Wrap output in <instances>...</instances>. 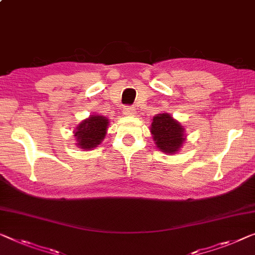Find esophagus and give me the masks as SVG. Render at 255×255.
<instances>
[{
  "instance_id": "1",
  "label": "esophagus",
  "mask_w": 255,
  "mask_h": 255,
  "mask_svg": "<svg viewBox=\"0 0 255 255\" xmlns=\"http://www.w3.org/2000/svg\"><path fill=\"white\" fill-rule=\"evenodd\" d=\"M124 115L125 116H135L136 110H135V108H132V106H125Z\"/></svg>"
}]
</instances>
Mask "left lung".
I'll list each match as a JSON object with an SVG mask.
<instances>
[{
    "instance_id": "8db88e82",
    "label": "left lung",
    "mask_w": 255,
    "mask_h": 255,
    "mask_svg": "<svg viewBox=\"0 0 255 255\" xmlns=\"http://www.w3.org/2000/svg\"><path fill=\"white\" fill-rule=\"evenodd\" d=\"M150 131L157 149L166 154L177 153L187 139L182 124L166 112L153 117Z\"/></svg>"
}]
</instances>
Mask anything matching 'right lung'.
Returning <instances> with one entry per match:
<instances>
[{"label": "right lung", "instance_id": "obj_1", "mask_svg": "<svg viewBox=\"0 0 255 255\" xmlns=\"http://www.w3.org/2000/svg\"><path fill=\"white\" fill-rule=\"evenodd\" d=\"M109 125L110 119L101 115H93L87 118L73 131L77 139L75 145L85 151L97 147L104 140Z\"/></svg>", "mask_w": 255, "mask_h": 255}]
</instances>
